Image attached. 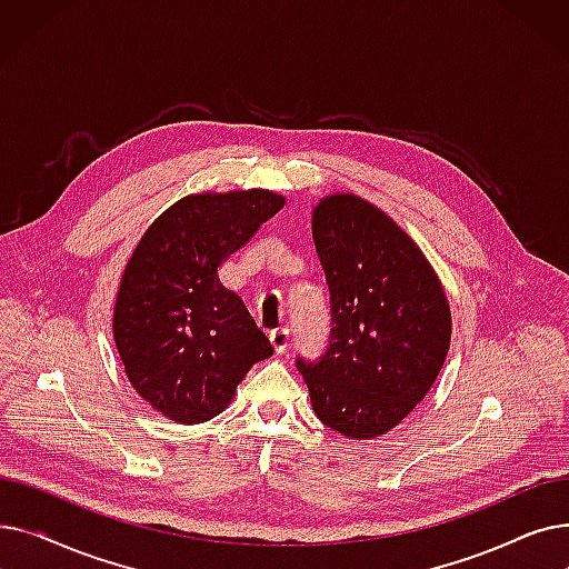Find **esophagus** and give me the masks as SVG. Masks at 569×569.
Masks as SVG:
<instances>
[{
    "mask_svg": "<svg viewBox=\"0 0 569 569\" xmlns=\"http://www.w3.org/2000/svg\"><path fill=\"white\" fill-rule=\"evenodd\" d=\"M269 341H272V346H274L277 352H286V350H288V343H290V332L286 330V327H279V330L269 332Z\"/></svg>",
    "mask_w": 569,
    "mask_h": 569,
    "instance_id": "obj_1",
    "label": "esophagus"
}]
</instances>
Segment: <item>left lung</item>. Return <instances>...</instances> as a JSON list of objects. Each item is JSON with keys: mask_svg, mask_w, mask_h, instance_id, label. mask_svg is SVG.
<instances>
[{"mask_svg": "<svg viewBox=\"0 0 569 569\" xmlns=\"http://www.w3.org/2000/svg\"><path fill=\"white\" fill-rule=\"evenodd\" d=\"M313 242L330 288L332 330L318 360L297 357L318 420L348 438L395 429L450 350L452 316L412 239L352 193L320 200Z\"/></svg>", "mask_w": 569, "mask_h": 569, "instance_id": "8db88e82", "label": "left lung"}]
</instances>
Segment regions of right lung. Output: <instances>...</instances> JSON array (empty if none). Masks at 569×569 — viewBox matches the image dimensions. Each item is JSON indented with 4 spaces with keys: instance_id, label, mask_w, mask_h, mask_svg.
<instances>
[{
    "instance_id": "add662e5",
    "label": "right lung",
    "mask_w": 569,
    "mask_h": 569,
    "mask_svg": "<svg viewBox=\"0 0 569 569\" xmlns=\"http://www.w3.org/2000/svg\"><path fill=\"white\" fill-rule=\"evenodd\" d=\"M264 191L187 196L147 228L119 283L112 335L136 392L172 422L219 415L274 352L217 269L283 207Z\"/></svg>"
}]
</instances>
